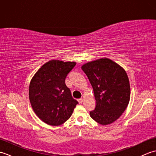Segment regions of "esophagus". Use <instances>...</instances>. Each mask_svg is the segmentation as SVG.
Wrapping results in <instances>:
<instances>
[{
	"mask_svg": "<svg viewBox=\"0 0 156 156\" xmlns=\"http://www.w3.org/2000/svg\"><path fill=\"white\" fill-rule=\"evenodd\" d=\"M78 101L79 103L81 104V103H82V102H83V99H82V98H80V99H78Z\"/></svg>",
	"mask_w": 156,
	"mask_h": 156,
	"instance_id": "esophagus-1",
	"label": "esophagus"
}]
</instances>
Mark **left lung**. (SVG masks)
<instances>
[{
    "mask_svg": "<svg viewBox=\"0 0 156 156\" xmlns=\"http://www.w3.org/2000/svg\"><path fill=\"white\" fill-rule=\"evenodd\" d=\"M93 88L96 107L90 116L98 123L107 125L121 117L130 100L131 89L125 69L105 58L82 66Z\"/></svg>",
    "mask_w": 156,
    "mask_h": 156,
    "instance_id": "1",
    "label": "left lung"
}]
</instances>
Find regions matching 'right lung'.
Returning <instances> with one entry per match:
<instances>
[{
	"label": "right lung",
	"instance_id": "obj_1",
	"mask_svg": "<svg viewBox=\"0 0 156 156\" xmlns=\"http://www.w3.org/2000/svg\"><path fill=\"white\" fill-rule=\"evenodd\" d=\"M75 62L52 59L43 65L33 76L29 98L36 115L46 124L58 126L70 117L78 102L72 97L65 79Z\"/></svg>",
	"mask_w": 156,
	"mask_h": 156
}]
</instances>
